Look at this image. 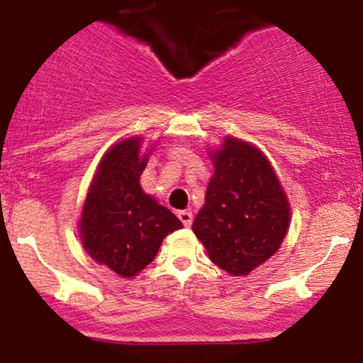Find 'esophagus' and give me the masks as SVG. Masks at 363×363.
<instances>
[{
    "label": "esophagus",
    "instance_id": "obj_1",
    "mask_svg": "<svg viewBox=\"0 0 363 363\" xmlns=\"http://www.w3.org/2000/svg\"><path fill=\"white\" fill-rule=\"evenodd\" d=\"M178 218H180V221L183 223V226L185 228L192 226V221H194L192 213H189V211H180V213H178Z\"/></svg>",
    "mask_w": 363,
    "mask_h": 363
}]
</instances>
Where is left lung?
Wrapping results in <instances>:
<instances>
[{"label": "left lung", "instance_id": "8db88e82", "mask_svg": "<svg viewBox=\"0 0 363 363\" xmlns=\"http://www.w3.org/2000/svg\"><path fill=\"white\" fill-rule=\"evenodd\" d=\"M209 157L214 173L192 230L219 269L247 276L279 250L290 202L271 161L250 142L226 137Z\"/></svg>", "mask_w": 363, "mask_h": 363}]
</instances>
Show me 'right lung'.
Segmentation results:
<instances>
[{
    "label": "right lung",
    "instance_id": "obj_1",
    "mask_svg": "<svg viewBox=\"0 0 363 363\" xmlns=\"http://www.w3.org/2000/svg\"><path fill=\"white\" fill-rule=\"evenodd\" d=\"M142 137H128L106 150L97 164L79 221L82 245L97 264L133 278L156 257L162 240L183 228L169 209L140 186L149 154Z\"/></svg>",
    "mask_w": 363,
    "mask_h": 363
}]
</instances>
